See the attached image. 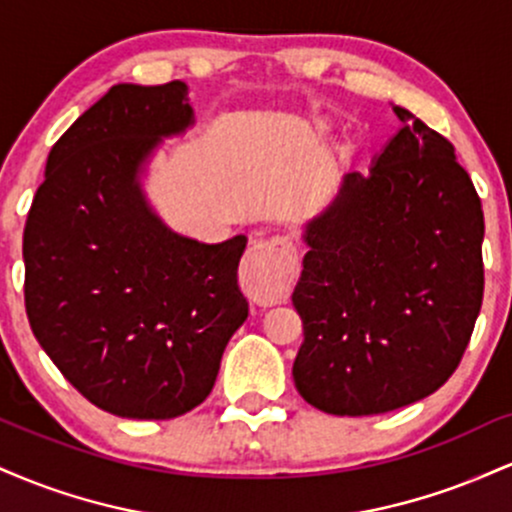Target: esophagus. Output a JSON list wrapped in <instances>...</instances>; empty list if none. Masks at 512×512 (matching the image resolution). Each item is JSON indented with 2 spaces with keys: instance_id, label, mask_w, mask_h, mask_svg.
Instances as JSON below:
<instances>
[{
  "instance_id": "esophagus-1",
  "label": "esophagus",
  "mask_w": 512,
  "mask_h": 512,
  "mask_svg": "<svg viewBox=\"0 0 512 512\" xmlns=\"http://www.w3.org/2000/svg\"><path fill=\"white\" fill-rule=\"evenodd\" d=\"M298 269V252L289 236H272L255 243L243 262V281L264 298L284 296Z\"/></svg>"
}]
</instances>
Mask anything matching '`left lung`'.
Segmentation results:
<instances>
[{
  "instance_id": "1",
  "label": "left lung",
  "mask_w": 512,
  "mask_h": 512,
  "mask_svg": "<svg viewBox=\"0 0 512 512\" xmlns=\"http://www.w3.org/2000/svg\"><path fill=\"white\" fill-rule=\"evenodd\" d=\"M399 132L305 223L291 301L296 390L325 414L373 416L438 390L484 296V211L445 137L392 105Z\"/></svg>"
}]
</instances>
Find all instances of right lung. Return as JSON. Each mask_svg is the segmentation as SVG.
Returning <instances> with one entry per match:
<instances>
[{
	"label": "right lung",
	"mask_w": 512,
	"mask_h": 512,
	"mask_svg": "<svg viewBox=\"0 0 512 512\" xmlns=\"http://www.w3.org/2000/svg\"><path fill=\"white\" fill-rule=\"evenodd\" d=\"M195 125L187 84H117L57 139L23 231L26 313L45 354L98 409L175 419L202 404L248 320V238L170 231L142 175Z\"/></svg>",
	"instance_id": "add662e5"
}]
</instances>
